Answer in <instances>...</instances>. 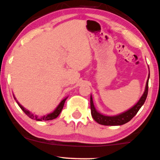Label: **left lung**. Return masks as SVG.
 Masks as SVG:
<instances>
[{
  "mask_svg": "<svg viewBox=\"0 0 160 160\" xmlns=\"http://www.w3.org/2000/svg\"><path fill=\"white\" fill-rule=\"evenodd\" d=\"M149 77H150V74H149ZM149 77L148 80L147 81V85H146L145 92L143 93L142 97L140 98L138 103L133 106L131 109L128 111L124 112V113L121 114V115H115V116H106L102 114H100L96 110L95 108L93 102H92V96H90V108H91V115H92V118L96 122L99 123L100 124L102 125H122V124H125V123L128 122L131 119L134 118L135 115H137L140 108L141 106L144 104L146 99H147V94H148V82H149Z\"/></svg>",
  "mask_w": 160,
  "mask_h": 160,
  "instance_id": "left-lung-1",
  "label": "left lung"
}]
</instances>
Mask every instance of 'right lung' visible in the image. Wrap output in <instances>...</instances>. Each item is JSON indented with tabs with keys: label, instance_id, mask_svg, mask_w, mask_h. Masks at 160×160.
I'll use <instances>...</instances> for the list:
<instances>
[{
	"label": "right lung",
	"instance_id": "obj_1",
	"mask_svg": "<svg viewBox=\"0 0 160 160\" xmlns=\"http://www.w3.org/2000/svg\"><path fill=\"white\" fill-rule=\"evenodd\" d=\"M66 99H67V98H66V99H63L62 101L61 102L60 104L58 105V106L57 108H56V109L54 110V111L52 112V113L49 114V115H46V116H43V117L40 118H38L36 117V116H34V115H33L32 114L30 113V112H29V111H27V110H26V109H25V108H24L23 107L21 106L20 104H19L18 102H17V103H18L19 106L20 107L21 109H22V111L25 112L26 115H27V116H29V118H32V119H36V121H42V120L43 121H48V120H52V119L56 118H57L59 115H60L61 112L62 111V108H63V107H64V102H65V100Z\"/></svg>",
	"mask_w": 160,
	"mask_h": 160
}]
</instances>
